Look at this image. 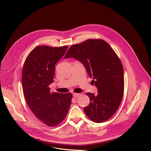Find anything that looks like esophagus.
I'll return each instance as SVG.
<instances>
[{
	"label": "esophagus",
	"instance_id": "34e87169",
	"mask_svg": "<svg viewBox=\"0 0 151 151\" xmlns=\"http://www.w3.org/2000/svg\"><path fill=\"white\" fill-rule=\"evenodd\" d=\"M73 97H74L75 98H77V97H78L79 96H80V93H74L73 94Z\"/></svg>",
	"mask_w": 151,
	"mask_h": 151
}]
</instances>
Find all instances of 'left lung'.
<instances>
[{
	"mask_svg": "<svg viewBox=\"0 0 151 151\" xmlns=\"http://www.w3.org/2000/svg\"><path fill=\"white\" fill-rule=\"evenodd\" d=\"M73 58L85 66L98 93L88 92L89 105L84 113L95 122H104L112 117L119 106L124 95L123 66L109 45L101 39H89L71 45L65 58Z\"/></svg>",
	"mask_w": 151,
	"mask_h": 151,
	"instance_id": "obj_1",
	"label": "left lung"
}]
</instances>
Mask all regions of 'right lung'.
Segmentation results:
<instances>
[{
    "instance_id": "right-lung-1",
    "label": "right lung",
    "mask_w": 151,
    "mask_h": 151,
    "mask_svg": "<svg viewBox=\"0 0 151 151\" xmlns=\"http://www.w3.org/2000/svg\"><path fill=\"white\" fill-rule=\"evenodd\" d=\"M68 46H38L24 62L22 72L24 96L35 116L49 127L56 126L66 117L72 94L50 92L54 81L55 65L63 57Z\"/></svg>"
}]
</instances>
